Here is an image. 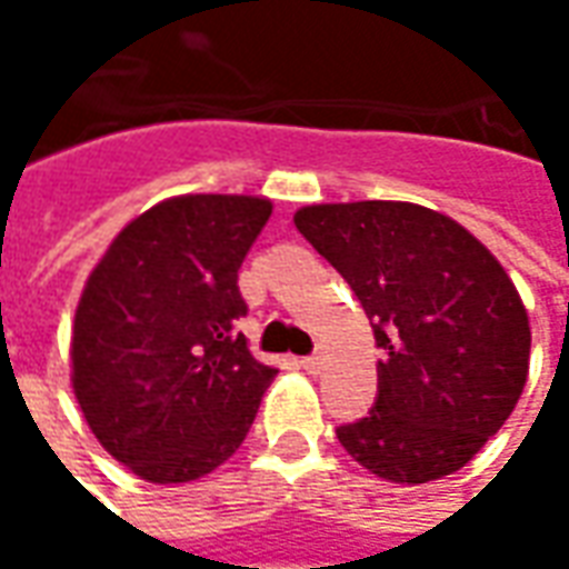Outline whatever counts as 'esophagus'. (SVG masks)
<instances>
[{
	"label": "esophagus",
	"instance_id": "esophagus-1",
	"mask_svg": "<svg viewBox=\"0 0 569 569\" xmlns=\"http://www.w3.org/2000/svg\"><path fill=\"white\" fill-rule=\"evenodd\" d=\"M301 367L308 369V372H320V369H323V351H313L311 357H305Z\"/></svg>",
	"mask_w": 569,
	"mask_h": 569
}]
</instances>
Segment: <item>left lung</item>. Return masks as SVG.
Masks as SVG:
<instances>
[{
	"mask_svg": "<svg viewBox=\"0 0 569 569\" xmlns=\"http://www.w3.org/2000/svg\"><path fill=\"white\" fill-rule=\"evenodd\" d=\"M296 228L372 320L379 395L336 435L353 462L395 483L459 471L518 403L530 323L518 289L462 224L416 202L305 206Z\"/></svg>",
	"mask_w": 569,
	"mask_h": 569,
	"instance_id": "1",
	"label": "left lung"
}]
</instances>
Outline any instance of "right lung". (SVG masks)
I'll return each instance as SVG.
<instances>
[{
  "label": "right lung",
  "mask_w": 569,
  "mask_h": 569,
  "mask_svg": "<svg viewBox=\"0 0 569 569\" xmlns=\"http://www.w3.org/2000/svg\"><path fill=\"white\" fill-rule=\"evenodd\" d=\"M271 218L261 197H174L119 230L73 323V391L113 459L150 483L228 462L277 369L237 332L243 258Z\"/></svg>",
  "instance_id": "add662e5"
}]
</instances>
